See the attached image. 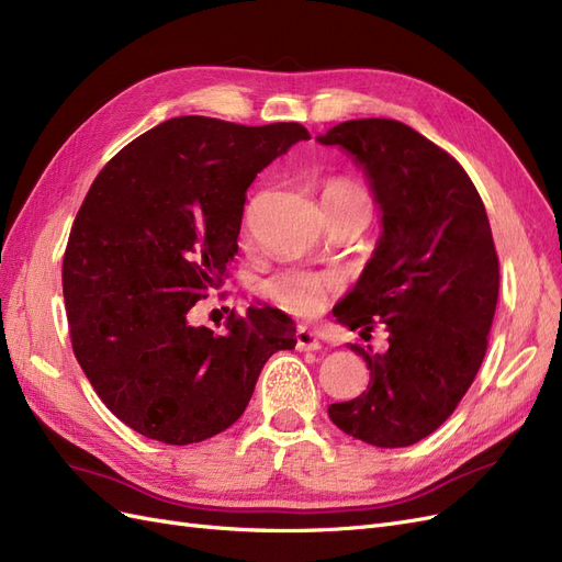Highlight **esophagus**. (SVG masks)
Masks as SVG:
<instances>
[{
  "mask_svg": "<svg viewBox=\"0 0 562 562\" xmlns=\"http://www.w3.org/2000/svg\"><path fill=\"white\" fill-rule=\"evenodd\" d=\"M295 339H297V349L300 351H318L321 349L318 335L314 330H310V328H297Z\"/></svg>",
  "mask_w": 562,
  "mask_h": 562,
  "instance_id": "1",
  "label": "esophagus"
}]
</instances>
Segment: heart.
I'll return each instance as SVG.
<instances>
[{
    "mask_svg": "<svg viewBox=\"0 0 562 562\" xmlns=\"http://www.w3.org/2000/svg\"><path fill=\"white\" fill-rule=\"evenodd\" d=\"M361 192L347 180H330L326 184V194H353ZM339 291V281L330 274H316V271L304 269H285L271 279L262 281L260 293L279 304L281 310L295 316H316L330 302V297Z\"/></svg>",
    "mask_w": 562,
    "mask_h": 562,
    "instance_id": "obj_1",
    "label": "heart"
}]
</instances>
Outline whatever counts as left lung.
I'll use <instances>...</instances> for the list:
<instances>
[{
	"mask_svg": "<svg viewBox=\"0 0 562 562\" xmlns=\"http://www.w3.org/2000/svg\"><path fill=\"white\" fill-rule=\"evenodd\" d=\"M318 143L363 166L382 211L378 248L333 314L363 337L389 333L384 353L351 345L370 384L328 415L370 446H413L454 413L485 359L499 295L490 220L459 161L396 119H351Z\"/></svg>",
	"mask_w": 562,
	"mask_h": 562,
	"instance_id": "1",
	"label": "left lung"
}]
</instances>
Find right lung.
Instances as JSON below:
<instances>
[{"instance_id":"add662e5","label":"right lung","mask_w":562,"mask_h":562,"mask_svg":"<svg viewBox=\"0 0 562 562\" xmlns=\"http://www.w3.org/2000/svg\"><path fill=\"white\" fill-rule=\"evenodd\" d=\"M307 138L295 122L176 116L93 180L67 239L63 297L81 370L133 431L168 446L225 431L269 356L295 347L279 310H232L220 335L192 326L190 310L223 285L255 176Z\"/></svg>"}]
</instances>
